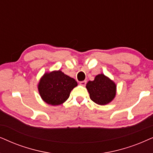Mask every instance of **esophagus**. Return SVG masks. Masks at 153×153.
I'll return each instance as SVG.
<instances>
[{"instance_id": "34e87169", "label": "esophagus", "mask_w": 153, "mask_h": 153, "mask_svg": "<svg viewBox=\"0 0 153 153\" xmlns=\"http://www.w3.org/2000/svg\"><path fill=\"white\" fill-rule=\"evenodd\" d=\"M86 83L87 81H81V82H80V85H82V86H85V85H86Z\"/></svg>"}]
</instances>
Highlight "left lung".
I'll return each instance as SVG.
<instances>
[{
	"label": "left lung",
	"mask_w": 153,
	"mask_h": 153,
	"mask_svg": "<svg viewBox=\"0 0 153 153\" xmlns=\"http://www.w3.org/2000/svg\"><path fill=\"white\" fill-rule=\"evenodd\" d=\"M86 88L91 101L99 105H106L116 95V85L104 74H99L93 81H89Z\"/></svg>",
	"instance_id": "8db88e82"
}]
</instances>
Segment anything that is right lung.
Returning <instances> with one entry per match:
<instances>
[{
    "mask_svg": "<svg viewBox=\"0 0 153 153\" xmlns=\"http://www.w3.org/2000/svg\"><path fill=\"white\" fill-rule=\"evenodd\" d=\"M78 82L60 70L46 73L38 85L42 99L50 105L62 104L68 99L72 89Z\"/></svg>",
    "mask_w": 153,
    "mask_h": 153,
    "instance_id": "right-lung-1",
    "label": "right lung"
}]
</instances>
